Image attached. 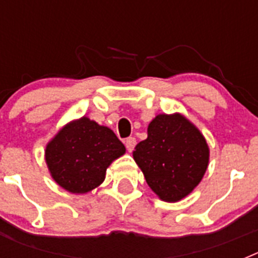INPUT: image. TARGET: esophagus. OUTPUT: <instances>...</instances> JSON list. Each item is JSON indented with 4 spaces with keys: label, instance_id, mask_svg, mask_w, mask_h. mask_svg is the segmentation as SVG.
Instances as JSON below:
<instances>
[{
    "label": "esophagus",
    "instance_id": "34e87169",
    "mask_svg": "<svg viewBox=\"0 0 258 258\" xmlns=\"http://www.w3.org/2000/svg\"><path fill=\"white\" fill-rule=\"evenodd\" d=\"M136 138L134 137H129V138H126L125 140V147H126V150L129 152H132L134 150V147H136Z\"/></svg>",
    "mask_w": 258,
    "mask_h": 258
}]
</instances>
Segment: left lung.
Listing matches in <instances>:
<instances>
[{"instance_id": "1", "label": "left lung", "mask_w": 258, "mask_h": 258, "mask_svg": "<svg viewBox=\"0 0 258 258\" xmlns=\"http://www.w3.org/2000/svg\"><path fill=\"white\" fill-rule=\"evenodd\" d=\"M133 157L147 184L161 200L183 199L202 181L209 163V147L190 120L181 113H160L147 127V138Z\"/></svg>"}]
</instances>
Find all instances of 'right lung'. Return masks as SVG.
I'll return each instance as SVG.
<instances>
[{"label":"right lung","mask_w":258,"mask_h":258,"mask_svg":"<svg viewBox=\"0 0 258 258\" xmlns=\"http://www.w3.org/2000/svg\"><path fill=\"white\" fill-rule=\"evenodd\" d=\"M125 146L109 127L88 117L68 122L46 145L45 160L52 179L72 194H86L106 178Z\"/></svg>","instance_id":"right-lung-1"}]
</instances>
